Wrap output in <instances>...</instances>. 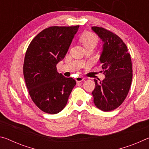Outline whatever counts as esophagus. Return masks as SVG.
Masks as SVG:
<instances>
[{
	"mask_svg": "<svg viewBox=\"0 0 149 149\" xmlns=\"http://www.w3.org/2000/svg\"><path fill=\"white\" fill-rule=\"evenodd\" d=\"M85 80V78L83 77H77L75 78V81H76L77 82H81L82 81H84Z\"/></svg>",
	"mask_w": 149,
	"mask_h": 149,
	"instance_id": "esophagus-1",
	"label": "esophagus"
}]
</instances>
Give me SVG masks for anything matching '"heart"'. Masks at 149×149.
Listing matches in <instances>:
<instances>
[{
    "label": "heart",
    "mask_w": 149,
    "mask_h": 149,
    "mask_svg": "<svg viewBox=\"0 0 149 149\" xmlns=\"http://www.w3.org/2000/svg\"><path fill=\"white\" fill-rule=\"evenodd\" d=\"M80 41L85 49L95 47L99 42V38L95 34L91 32H85L80 37Z\"/></svg>",
    "instance_id": "heart-1"
}]
</instances>
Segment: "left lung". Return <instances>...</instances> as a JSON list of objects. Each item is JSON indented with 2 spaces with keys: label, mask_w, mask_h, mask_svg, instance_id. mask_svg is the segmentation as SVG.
Instances as JSON below:
<instances>
[{
  "label": "left lung",
  "mask_w": 149,
  "mask_h": 149,
  "mask_svg": "<svg viewBox=\"0 0 149 149\" xmlns=\"http://www.w3.org/2000/svg\"><path fill=\"white\" fill-rule=\"evenodd\" d=\"M91 29L104 42L100 62L105 75L100 82L94 79L93 100L98 108L108 112L120 107L127 97L133 76L132 60L127 46L117 35L103 27Z\"/></svg>",
  "instance_id": "obj_1"
}]
</instances>
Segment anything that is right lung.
<instances>
[{"label":"right lung","mask_w":149,"mask_h":149,"mask_svg":"<svg viewBox=\"0 0 149 149\" xmlns=\"http://www.w3.org/2000/svg\"><path fill=\"white\" fill-rule=\"evenodd\" d=\"M79 26H52L30 42L25 55L24 76L29 94L40 110L55 114L64 109L76 84L57 72L56 64L69 49Z\"/></svg>","instance_id":"right-lung-1"}]
</instances>
